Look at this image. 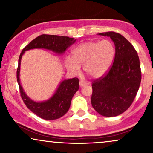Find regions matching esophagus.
<instances>
[{
    "instance_id": "34e87169",
    "label": "esophagus",
    "mask_w": 153,
    "mask_h": 153,
    "mask_svg": "<svg viewBox=\"0 0 153 153\" xmlns=\"http://www.w3.org/2000/svg\"><path fill=\"white\" fill-rule=\"evenodd\" d=\"M87 85V82L82 81V80H80V86L82 87V86H85V85Z\"/></svg>"
}]
</instances>
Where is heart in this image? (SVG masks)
I'll use <instances>...</instances> for the list:
<instances>
[{
	"mask_svg": "<svg viewBox=\"0 0 153 153\" xmlns=\"http://www.w3.org/2000/svg\"><path fill=\"white\" fill-rule=\"evenodd\" d=\"M73 57L65 59L67 69L73 74H78L80 65L92 78L103 76L111 65L115 56V47L108 39L85 42L75 47L72 51Z\"/></svg>",
	"mask_w": 153,
	"mask_h": 153,
	"instance_id": "heart-1",
	"label": "heart"
}]
</instances>
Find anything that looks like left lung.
Masks as SVG:
<instances>
[{
	"label": "left lung",
	"mask_w": 153,
	"mask_h": 153,
	"mask_svg": "<svg viewBox=\"0 0 153 153\" xmlns=\"http://www.w3.org/2000/svg\"><path fill=\"white\" fill-rule=\"evenodd\" d=\"M99 34L111 39L115 57L109 71L93 82L91 104L103 117H117L129 108L139 90L140 59L134 47L122 35L114 31Z\"/></svg>",
	"instance_id": "left-lung-1"
}]
</instances>
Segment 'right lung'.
Wrapping results in <instances>:
<instances>
[{
    "label": "right lung",
    "instance_id": "add662e5",
    "mask_svg": "<svg viewBox=\"0 0 153 153\" xmlns=\"http://www.w3.org/2000/svg\"><path fill=\"white\" fill-rule=\"evenodd\" d=\"M75 41L76 39H74V38L68 36L42 34L26 45L21 52L16 72L17 82L20 89L21 96L26 107L40 118L46 120H54L65 114L71 106L73 96L79 89V80L78 78H74L62 80L54 94L48 100L41 102L33 101L25 94L21 85L19 76L21 59L23 54L26 51L32 49H46L61 54L64 53L66 49L74 44Z\"/></svg>",
    "mask_w": 153,
    "mask_h": 153
}]
</instances>
